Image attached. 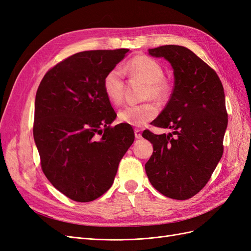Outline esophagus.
Masks as SVG:
<instances>
[{
    "mask_svg": "<svg viewBox=\"0 0 251 251\" xmlns=\"http://www.w3.org/2000/svg\"><path fill=\"white\" fill-rule=\"evenodd\" d=\"M134 133H135V137L136 139H140L142 137L141 135V130H139V128H135L134 130Z\"/></svg>",
    "mask_w": 251,
    "mask_h": 251,
    "instance_id": "esophagus-1",
    "label": "esophagus"
}]
</instances>
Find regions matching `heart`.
I'll return each mask as SVG.
<instances>
[{
  "instance_id": "heart-1",
  "label": "heart",
  "mask_w": 251,
  "mask_h": 251,
  "mask_svg": "<svg viewBox=\"0 0 251 251\" xmlns=\"http://www.w3.org/2000/svg\"><path fill=\"white\" fill-rule=\"evenodd\" d=\"M125 74L128 77L137 78L146 82L143 98L155 100H163L168 95V83L164 80L162 66L156 59L147 55H136L126 64L120 67H114L105 74L103 78V90L114 104H120L125 96ZM159 113L158 104L154 100H148L140 104H132L121 109L118 112V120L123 124L134 126H142L153 120Z\"/></svg>"
}]
</instances>
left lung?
Segmentation results:
<instances>
[{
	"mask_svg": "<svg viewBox=\"0 0 251 251\" xmlns=\"http://www.w3.org/2000/svg\"><path fill=\"white\" fill-rule=\"evenodd\" d=\"M149 53L164 57L174 69L170 100L151 123L174 132L142 133L154 148L146 172L159 193L186 200L206 185L223 155L228 121L224 89L216 71L185 47L165 45Z\"/></svg>",
	"mask_w": 251,
	"mask_h": 251,
	"instance_id": "8db88e82",
	"label": "left lung"
}]
</instances>
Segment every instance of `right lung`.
<instances>
[{
  "label": "right lung",
  "instance_id": "add662e5",
  "mask_svg": "<svg viewBox=\"0 0 251 251\" xmlns=\"http://www.w3.org/2000/svg\"><path fill=\"white\" fill-rule=\"evenodd\" d=\"M126 52L75 53L48 70L37 88L33 137L42 170L73 201L90 202L107 192L134 142L130 126H110L116 113L102 86Z\"/></svg>",
  "mask_w": 251,
  "mask_h": 251
}]
</instances>
